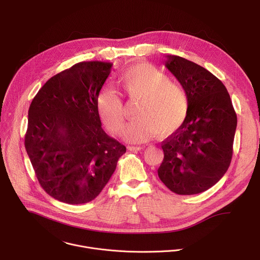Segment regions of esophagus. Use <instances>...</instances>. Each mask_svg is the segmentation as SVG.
Segmentation results:
<instances>
[{"label": "esophagus", "mask_w": 260, "mask_h": 260, "mask_svg": "<svg viewBox=\"0 0 260 260\" xmlns=\"http://www.w3.org/2000/svg\"><path fill=\"white\" fill-rule=\"evenodd\" d=\"M144 146H128L127 149L129 151H140V150H143L144 149Z\"/></svg>", "instance_id": "esophagus-1"}]
</instances>
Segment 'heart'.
<instances>
[{
	"mask_svg": "<svg viewBox=\"0 0 260 260\" xmlns=\"http://www.w3.org/2000/svg\"><path fill=\"white\" fill-rule=\"evenodd\" d=\"M119 88L131 99L139 100L135 119L122 131L128 142L141 143L155 137L175 133L188 113V98L183 86L170 81L166 73L147 62H139L121 73ZM99 116L111 133L121 129L124 118L122 102L110 89L103 90L96 99Z\"/></svg>",
	"mask_w": 260,
	"mask_h": 260,
	"instance_id": "heart-1",
	"label": "heart"
}]
</instances>
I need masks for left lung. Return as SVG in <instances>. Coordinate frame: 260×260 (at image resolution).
<instances>
[{
  "label": "left lung",
  "mask_w": 260,
  "mask_h": 260,
  "mask_svg": "<svg viewBox=\"0 0 260 260\" xmlns=\"http://www.w3.org/2000/svg\"><path fill=\"white\" fill-rule=\"evenodd\" d=\"M165 66L189 106L184 123L161 143L158 177L177 194H198L214 186L231 165L237 114L226 87L211 72L177 55H167Z\"/></svg>",
  "instance_id": "obj_1"
}]
</instances>
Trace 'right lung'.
Listing matches in <instances>:
<instances>
[{"label":"right lung","mask_w":260,"mask_h":260,"mask_svg":"<svg viewBox=\"0 0 260 260\" xmlns=\"http://www.w3.org/2000/svg\"><path fill=\"white\" fill-rule=\"evenodd\" d=\"M112 66L74 64L51 77L29 106L25 150L42 188L59 202L94 200L126 151L104 132L96 110Z\"/></svg>","instance_id":"1"}]
</instances>
